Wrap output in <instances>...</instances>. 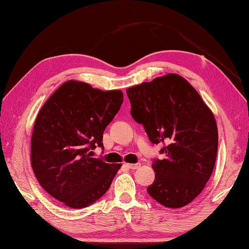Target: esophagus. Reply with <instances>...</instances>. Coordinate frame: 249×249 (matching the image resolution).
Here are the masks:
<instances>
[{
    "label": "esophagus",
    "instance_id": "esophagus-1",
    "mask_svg": "<svg viewBox=\"0 0 249 249\" xmlns=\"http://www.w3.org/2000/svg\"><path fill=\"white\" fill-rule=\"evenodd\" d=\"M126 166H128L131 170H136L141 166V163H126Z\"/></svg>",
    "mask_w": 249,
    "mask_h": 249
}]
</instances>
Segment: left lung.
I'll return each mask as SVG.
<instances>
[{
    "label": "left lung",
    "instance_id": "obj_1",
    "mask_svg": "<svg viewBox=\"0 0 249 249\" xmlns=\"http://www.w3.org/2000/svg\"><path fill=\"white\" fill-rule=\"evenodd\" d=\"M131 116L153 144H163V160L153 162L155 181L147 192L165 207L189 204L214 170L218 131L214 114L197 91L177 74L126 89Z\"/></svg>",
    "mask_w": 249,
    "mask_h": 249
}]
</instances>
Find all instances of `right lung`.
Returning <instances> with one entry per match:
<instances>
[{
    "instance_id": "obj_1",
    "label": "right lung",
    "mask_w": 249,
    "mask_h": 249,
    "mask_svg": "<svg viewBox=\"0 0 249 249\" xmlns=\"http://www.w3.org/2000/svg\"><path fill=\"white\" fill-rule=\"evenodd\" d=\"M124 102L120 90L102 91L69 80L50 95L35 120L31 164L39 185L55 200L84 209L105 195L120 163L92 158L103 132Z\"/></svg>"
}]
</instances>
